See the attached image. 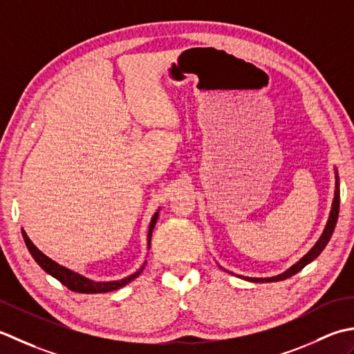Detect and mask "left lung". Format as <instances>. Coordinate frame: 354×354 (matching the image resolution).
I'll use <instances>...</instances> for the list:
<instances>
[{
    "instance_id": "8db88e82",
    "label": "left lung",
    "mask_w": 354,
    "mask_h": 354,
    "mask_svg": "<svg viewBox=\"0 0 354 354\" xmlns=\"http://www.w3.org/2000/svg\"><path fill=\"white\" fill-rule=\"evenodd\" d=\"M335 185H336L335 198H333V203H331V211L328 215L327 225H326V227H324V232L321 234L319 240L316 241L315 246L310 249L298 263H295L290 269H287L286 272L279 273V275L272 277V278H249V277H240V278L246 279V281H252V283H273V281H283L286 278H290L292 275H295V273H298L301 269H304L308 263H312L316 257H319L324 248H326L327 243L330 241L331 235H333V230H335V226L337 223V215H339V176H337V171H336V183Z\"/></svg>"
}]
</instances>
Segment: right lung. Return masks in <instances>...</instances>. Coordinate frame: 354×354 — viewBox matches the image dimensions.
Returning <instances> with one entry per match:
<instances>
[{
	"label": "right lung",
	"instance_id": "right-lung-1",
	"mask_svg": "<svg viewBox=\"0 0 354 354\" xmlns=\"http://www.w3.org/2000/svg\"><path fill=\"white\" fill-rule=\"evenodd\" d=\"M158 211H160V209H158ZM158 211L153 215V218H151V223H149V229H148V249L151 246V235H153L156 221L158 218ZM21 232H23V238H24V243H26L28 252H30V255L33 257L35 261L38 263L39 268L44 270V272H47L48 275H52L53 278H56L57 281H59V283H62L67 288H70V290L77 292V293H105V292L118 290V288L127 286L128 283H131L134 278L139 277L140 273H142V270H143V268H145V264H147V261H145L139 270L134 272L133 275H129V277H127L124 279H118V281H93L90 278L81 275V273H77V272L71 270L68 268H64V266L53 261L52 258H48L46 254H42V252L35 246L30 238L27 236L24 229H21Z\"/></svg>",
	"mask_w": 354,
	"mask_h": 354
}]
</instances>
